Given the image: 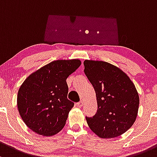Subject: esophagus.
<instances>
[{
    "instance_id": "34e87169",
    "label": "esophagus",
    "mask_w": 157,
    "mask_h": 157,
    "mask_svg": "<svg viewBox=\"0 0 157 157\" xmlns=\"http://www.w3.org/2000/svg\"><path fill=\"white\" fill-rule=\"evenodd\" d=\"M83 101H80L77 102V106L78 107V108H81V107L83 106Z\"/></svg>"
}]
</instances>
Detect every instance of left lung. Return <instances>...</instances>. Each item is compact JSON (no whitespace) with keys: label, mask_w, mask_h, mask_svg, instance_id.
<instances>
[{"label":"left lung","mask_w":157,"mask_h":157,"mask_svg":"<svg viewBox=\"0 0 157 157\" xmlns=\"http://www.w3.org/2000/svg\"><path fill=\"white\" fill-rule=\"evenodd\" d=\"M83 65L98 105L93 117H86L90 128L102 138L126 132L138 114L139 96L135 85L123 71L108 62L85 60Z\"/></svg>","instance_id":"1"}]
</instances>
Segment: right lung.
I'll return each instance as SVG.
<instances>
[{
    "label": "right lung",
    "instance_id": "1",
    "mask_svg": "<svg viewBox=\"0 0 157 157\" xmlns=\"http://www.w3.org/2000/svg\"><path fill=\"white\" fill-rule=\"evenodd\" d=\"M80 65L78 59L54 61L31 74L22 84L18 92V109L33 132L52 136L62 129L74 105L67 98L66 79Z\"/></svg>",
    "mask_w": 157,
    "mask_h": 157
}]
</instances>
